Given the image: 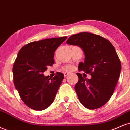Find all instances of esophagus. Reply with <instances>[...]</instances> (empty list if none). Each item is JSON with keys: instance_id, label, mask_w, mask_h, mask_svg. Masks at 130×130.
Segmentation results:
<instances>
[{"instance_id": "obj_1", "label": "esophagus", "mask_w": 130, "mask_h": 130, "mask_svg": "<svg viewBox=\"0 0 130 130\" xmlns=\"http://www.w3.org/2000/svg\"><path fill=\"white\" fill-rule=\"evenodd\" d=\"M69 75V73H68V72H65V73H64V76H65V77H67V76H68Z\"/></svg>"}]
</instances>
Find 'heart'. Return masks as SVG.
Returning a JSON list of instances; mask_svg holds the SVG:
<instances>
[{"label":"heart","instance_id":"1","mask_svg":"<svg viewBox=\"0 0 130 130\" xmlns=\"http://www.w3.org/2000/svg\"><path fill=\"white\" fill-rule=\"evenodd\" d=\"M63 68L65 70H71L72 69V67L71 65H66L65 67H64Z\"/></svg>","mask_w":130,"mask_h":130}]
</instances>
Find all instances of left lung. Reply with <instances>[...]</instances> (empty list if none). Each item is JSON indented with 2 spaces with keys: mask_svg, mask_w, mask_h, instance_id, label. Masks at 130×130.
Wrapping results in <instances>:
<instances>
[{
  "mask_svg": "<svg viewBox=\"0 0 130 130\" xmlns=\"http://www.w3.org/2000/svg\"><path fill=\"white\" fill-rule=\"evenodd\" d=\"M66 42L82 48L85 60L79 63L78 70L92 76L87 79L77 73L79 81L74 88L79 101L90 110L102 107L112 96L121 71L113 45L107 39L90 32L73 34Z\"/></svg>",
  "mask_w": 130,
  "mask_h": 130,
  "instance_id": "obj_1",
  "label": "left lung"
}]
</instances>
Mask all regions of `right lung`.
I'll use <instances>...</instances> for the list:
<instances>
[{
	"instance_id": "right-lung-1",
	"label": "right lung",
	"mask_w": 130,
	"mask_h": 130,
	"mask_svg": "<svg viewBox=\"0 0 130 130\" xmlns=\"http://www.w3.org/2000/svg\"><path fill=\"white\" fill-rule=\"evenodd\" d=\"M67 37L30 42L19 51L12 68L14 84L22 101L32 110H45L54 101L64 74L57 72L51 78L43 73L54 63V51Z\"/></svg>"
}]
</instances>
